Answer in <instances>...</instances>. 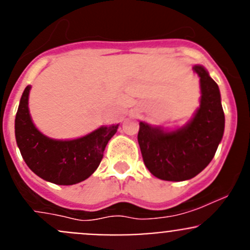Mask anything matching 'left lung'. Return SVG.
I'll return each mask as SVG.
<instances>
[{
  "mask_svg": "<svg viewBox=\"0 0 250 250\" xmlns=\"http://www.w3.org/2000/svg\"><path fill=\"white\" fill-rule=\"evenodd\" d=\"M201 77V105L188 125L166 133L139 123L138 143L146 168L156 178L183 181L201 173L213 160L223 139L225 116L219 87L202 66H193Z\"/></svg>",
  "mask_w": 250,
  "mask_h": 250,
  "instance_id": "obj_1",
  "label": "left lung"
}]
</instances>
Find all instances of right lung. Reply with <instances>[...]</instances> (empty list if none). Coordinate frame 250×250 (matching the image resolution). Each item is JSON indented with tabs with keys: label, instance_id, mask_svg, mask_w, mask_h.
<instances>
[{
	"label": "right lung",
	"instance_id": "obj_1",
	"mask_svg": "<svg viewBox=\"0 0 250 250\" xmlns=\"http://www.w3.org/2000/svg\"><path fill=\"white\" fill-rule=\"evenodd\" d=\"M30 85L25 88L16 116V139L27 167L57 185H74L89 178L99 167L107 143L120 125L102 127L75 140H53L32 123L29 113Z\"/></svg>",
	"mask_w": 250,
	"mask_h": 250
}]
</instances>
